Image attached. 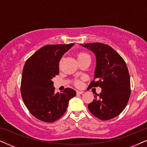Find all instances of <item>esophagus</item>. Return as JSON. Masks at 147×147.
Segmentation results:
<instances>
[{"instance_id":"obj_1","label":"esophagus","mask_w":147,"mask_h":147,"mask_svg":"<svg viewBox=\"0 0 147 147\" xmlns=\"http://www.w3.org/2000/svg\"><path fill=\"white\" fill-rule=\"evenodd\" d=\"M76 93H77V94H83L84 92L83 91H77L76 92Z\"/></svg>"}]
</instances>
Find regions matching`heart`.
Returning a JSON list of instances; mask_svg holds the SVG:
<instances>
[{"mask_svg": "<svg viewBox=\"0 0 147 147\" xmlns=\"http://www.w3.org/2000/svg\"><path fill=\"white\" fill-rule=\"evenodd\" d=\"M88 58H90L89 55L84 53V52H79V53L77 54V59L78 60V61H83V60L88 59ZM74 85H75L76 87H81L82 83L80 80H76V81L74 82Z\"/></svg>", "mask_w": 147, "mask_h": 147, "instance_id": "b5f03b06", "label": "heart"}]
</instances>
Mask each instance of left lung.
<instances>
[{
  "label": "left lung",
  "mask_w": 147,
  "mask_h": 147,
  "mask_svg": "<svg viewBox=\"0 0 147 147\" xmlns=\"http://www.w3.org/2000/svg\"><path fill=\"white\" fill-rule=\"evenodd\" d=\"M83 47L95 54L96 67L90 87L102 88L100 94L88 107L90 112L102 120L119 115L125 108L130 96V76L122 57L110 46L101 43H86Z\"/></svg>",
  "instance_id": "1"
}]
</instances>
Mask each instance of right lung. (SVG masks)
I'll return each instance as SVG.
<instances>
[{
    "instance_id": "right-lung-1",
    "label": "right lung",
    "mask_w": 147,
    "mask_h": 147,
    "mask_svg": "<svg viewBox=\"0 0 147 147\" xmlns=\"http://www.w3.org/2000/svg\"><path fill=\"white\" fill-rule=\"evenodd\" d=\"M74 43L47 45L37 50L24 65L21 92L24 104L32 115L45 122L61 118L69 100L76 95L71 88L55 94L52 79L59 74V62Z\"/></svg>"
}]
</instances>
